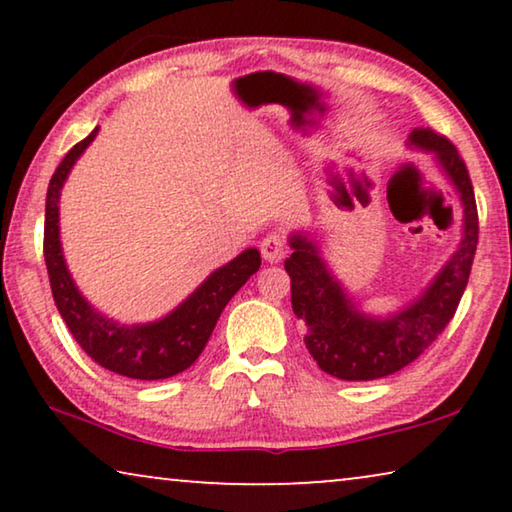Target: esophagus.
I'll use <instances>...</instances> for the list:
<instances>
[{"instance_id":"obj_1","label":"esophagus","mask_w":512,"mask_h":512,"mask_svg":"<svg viewBox=\"0 0 512 512\" xmlns=\"http://www.w3.org/2000/svg\"><path fill=\"white\" fill-rule=\"evenodd\" d=\"M261 254H263L265 261H270V263L282 261V258H284L286 254H289V242H286L284 235L270 233V235L265 237V240L261 242Z\"/></svg>"}]
</instances>
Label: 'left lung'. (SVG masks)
<instances>
[{
  "label": "left lung",
  "mask_w": 512,
  "mask_h": 512,
  "mask_svg": "<svg viewBox=\"0 0 512 512\" xmlns=\"http://www.w3.org/2000/svg\"><path fill=\"white\" fill-rule=\"evenodd\" d=\"M410 142L438 153L464 205V240L459 251L415 305L387 321L356 314L338 282L328 275L314 244L305 237H293V254L284 263L291 277L293 312L307 326L305 347L324 373L340 380H380L419 359L452 321L471 275L480 228L464 158L450 139L431 128L412 130Z\"/></svg>",
  "instance_id": "1"
}]
</instances>
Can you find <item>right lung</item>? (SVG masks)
<instances>
[{"instance_id":"right-lung-1","label":"right lung","mask_w":512,"mask_h":512,"mask_svg":"<svg viewBox=\"0 0 512 512\" xmlns=\"http://www.w3.org/2000/svg\"><path fill=\"white\" fill-rule=\"evenodd\" d=\"M97 128L86 139L74 144L62 158L58 170L51 177L46 193V221H44V258L48 279H51L53 300L60 317L65 319L69 333L79 347L95 363L111 373L132 377V380H165L191 368L205 349L216 321L228 300L242 289L244 282L261 268V254L247 249L235 261L223 265L186 300L170 317L146 326H118L116 321L97 314L69 277L62 261L60 233H58V200L69 170L81 156L83 149L93 142Z\"/></svg>"}]
</instances>
